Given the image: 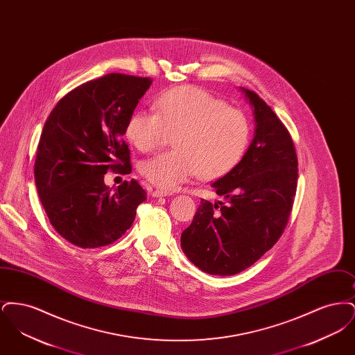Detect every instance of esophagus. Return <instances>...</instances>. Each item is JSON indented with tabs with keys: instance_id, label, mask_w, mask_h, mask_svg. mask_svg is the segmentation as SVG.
I'll list each match as a JSON object with an SVG mask.
<instances>
[{
	"instance_id": "1",
	"label": "esophagus",
	"mask_w": 355,
	"mask_h": 355,
	"mask_svg": "<svg viewBox=\"0 0 355 355\" xmlns=\"http://www.w3.org/2000/svg\"><path fill=\"white\" fill-rule=\"evenodd\" d=\"M149 190H150L152 197H155V198H158V197H169V196H171V191H168V190H162V189H149Z\"/></svg>"
}]
</instances>
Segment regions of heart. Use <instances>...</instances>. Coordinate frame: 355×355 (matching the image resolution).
Instances as JSON below:
<instances>
[{
    "instance_id": "obj_1",
    "label": "heart",
    "mask_w": 355,
    "mask_h": 355,
    "mask_svg": "<svg viewBox=\"0 0 355 355\" xmlns=\"http://www.w3.org/2000/svg\"><path fill=\"white\" fill-rule=\"evenodd\" d=\"M248 116L196 86H180L155 101V112L137 110L125 135L141 153H152L174 138L173 152L139 164V173L159 189L173 190L198 174L216 180L236 168L250 142Z\"/></svg>"
}]
</instances>
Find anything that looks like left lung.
Returning <instances> with one entry per match:
<instances>
[{"label":"left lung","instance_id":"8db88e82","mask_svg":"<svg viewBox=\"0 0 355 355\" xmlns=\"http://www.w3.org/2000/svg\"><path fill=\"white\" fill-rule=\"evenodd\" d=\"M254 107L253 141L234 169L213 187L225 202L201 200L181 236L186 257L211 275L250 268L286 229L298 184V158L286 126L255 92L243 89Z\"/></svg>","mask_w":355,"mask_h":355}]
</instances>
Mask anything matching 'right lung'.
Returning <instances> with one entry per match:
<instances>
[{
    "instance_id": "add662e5",
    "label": "right lung",
    "mask_w": 355,
    "mask_h": 355,
    "mask_svg": "<svg viewBox=\"0 0 355 355\" xmlns=\"http://www.w3.org/2000/svg\"><path fill=\"white\" fill-rule=\"evenodd\" d=\"M150 85L149 77L122 73L87 81L57 102L44 125L34 164L37 191L55 232L78 248L117 241L146 200L135 180L112 190L103 175L132 173L122 135Z\"/></svg>"
}]
</instances>
